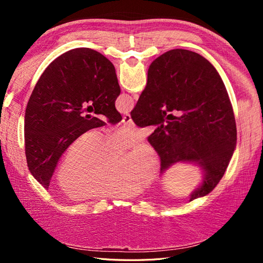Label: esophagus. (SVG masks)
Here are the masks:
<instances>
[{
	"label": "esophagus",
	"mask_w": 263,
	"mask_h": 263,
	"mask_svg": "<svg viewBox=\"0 0 263 263\" xmlns=\"http://www.w3.org/2000/svg\"><path fill=\"white\" fill-rule=\"evenodd\" d=\"M122 122L124 123V125H134V123H133V121H132V117H130L129 114H126V115L123 117V121H122Z\"/></svg>",
	"instance_id": "esophagus-1"
}]
</instances>
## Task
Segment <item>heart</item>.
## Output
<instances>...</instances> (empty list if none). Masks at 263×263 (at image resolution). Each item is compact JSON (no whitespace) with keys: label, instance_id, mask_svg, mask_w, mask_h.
I'll use <instances>...</instances> for the list:
<instances>
[{"label":"heart","instance_id":"b5f03b06","mask_svg":"<svg viewBox=\"0 0 263 263\" xmlns=\"http://www.w3.org/2000/svg\"><path fill=\"white\" fill-rule=\"evenodd\" d=\"M145 134L134 125H125L102 138L99 132L78 137L67 149L57 171L62 192L76 198L126 196L136 194L150 182L159 168L155 151L140 145Z\"/></svg>","mask_w":263,"mask_h":263}]
</instances>
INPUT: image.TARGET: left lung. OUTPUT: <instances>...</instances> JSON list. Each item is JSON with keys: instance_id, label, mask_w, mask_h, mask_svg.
Instances as JSON below:
<instances>
[{"instance_id": "8db88e82", "label": "left lung", "mask_w": 263, "mask_h": 263, "mask_svg": "<svg viewBox=\"0 0 263 263\" xmlns=\"http://www.w3.org/2000/svg\"><path fill=\"white\" fill-rule=\"evenodd\" d=\"M119 94L113 63L93 49L69 50L46 68L27 103L24 125L28 169L46 190L69 146L106 125L99 116L113 125L122 121L115 108Z\"/></svg>"}]
</instances>
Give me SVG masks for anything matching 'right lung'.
Listing matches in <instances>:
<instances>
[{"mask_svg":"<svg viewBox=\"0 0 263 263\" xmlns=\"http://www.w3.org/2000/svg\"><path fill=\"white\" fill-rule=\"evenodd\" d=\"M130 116L139 127L157 126L148 141L161 171L178 161L202 166L203 183L190 202L218 184L236 149L237 128L226 86L209 60L185 49L158 57Z\"/></svg>","mask_w":263,"mask_h":263,"instance_id":"right-lung-1","label":"right lung"}]
</instances>
